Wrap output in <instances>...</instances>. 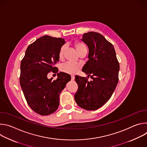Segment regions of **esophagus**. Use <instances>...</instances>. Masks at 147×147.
Wrapping results in <instances>:
<instances>
[{
  "instance_id": "1",
  "label": "esophagus",
  "mask_w": 147,
  "mask_h": 147,
  "mask_svg": "<svg viewBox=\"0 0 147 147\" xmlns=\"http://www.w3.org/2000/svg\"><path fill=\"white\" fill-rule=\"evenodd\" d=\"M71 80H74L75 79V77L74 76H71Z\"/></svg>"
}]
</instances>
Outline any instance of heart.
Here are the masks:
<instances>
[{"label":"heart","mask_w":147,"mask_h":147,"mask_svg":"<svg viewBox=\"0 0 147 147\" xmlns=\"http://www.w3.org/2000/svg\"><path fill=\"white\" fill-rule=\"evenodd\" d=\"M74 46L76 48L78 54L81 53L84 50L87 49L86 46L80 42L76 40L74 42ZM66 50V47L65 45H62L59 49L58 53V57L59 60H62L64 57L65 53ZM81 69V66L79 64L74 63L71 62H67L66 63L62 65L60 67V70L66 73L70 74H74L77 73Z\"/></svg>","instance_id":"1"}]
</instances>
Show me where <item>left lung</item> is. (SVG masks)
<instances>
[{"mask_svg":"<svg viewBox=\"0 0 147 147\" xmlns=\"http://www.w3.org/2000/svg\"><path fill=\"white\" fill-rule=\"evenodd\" d=\"M81 40L89 48V60L82 71L92 80L76 76L74 95L78 105L87 111L100 108L112 95L119 81V63L113 45L98 32L84 34Z\"/></svg>","mask_w":147,"mask_h":147,"instance_id":"left-lung-1","label":"left lung"}]
</instances>
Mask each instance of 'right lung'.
I'll return each mask as SVG.
<instances>
[{
  "instance_id": "obj_1",
  "label": "right lung",
  "mask_w": 147,
  "mask_h": 147,
  "mask_svg": "<svg viewBox=\"0 0 147 147\" xmlns=\"http://www.w3.org/2000/svg\"><path fill=\"white\" fill-rule=\"evenodd\" d=\"M64 39L45 35L30 44L21 61L20 84L30 107L36 113L46 116L55 112L59 105V95L70 81L69 74L60 72L52 81L47 75L57 73L60 48Z\"/></svg>"
}]
</instances>
